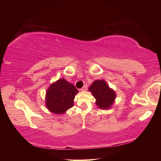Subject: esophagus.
Instances as JSON below:
<instances>
[{"label":"esophagus","mask_w":161,"mask_h":161,"mask_svg":"<svg viewBox=\"0 0 161 161\" xmlns=\"http://www.w3.org/2000/svg\"><path fill=\"white\" fill-rule=\"evenodd\" d=\"M80 90L81 91V92H85V91H86L87 90V86L86 85H84L82 88H81Z\"/></svg>","instance_id":"esophagus-1"}]
</instances>
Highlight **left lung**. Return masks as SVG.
<instances>
[{"mask_svg":"<svg viewBox=\"0 0 161 161\" xmlns=\"http://www.w3.org/2000/svg\"><path fill=\"white\" fill-rule=\"evenodd\" d=\"M89 91L96 99L97 106L102 109H109L116 97L115 91L108 85L105 80H95L89 86Z\"/></svg>","mask_w":161,"mask_h":161,"instance_id":"obj_1","label":"left lung"}]
</instances>
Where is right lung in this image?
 <instances>
[{
    "label": "right lung",
    "mask_w": 161,
    "mask_h": 161,
    "mask_svg": "<svg viewBox=\"0 0 161 161\" xmlns=\"http://www.w3.org/2000/svg\"><path fill=\"white\" fill-rule=\"evenodd\" d=\"M79 92L72 84L63 78L59 79L48 87L45 95V106L55 114H64L74 105L75 95Z\"/></svg>",
    "instance_id": "obj_1"
}]
</instances>
